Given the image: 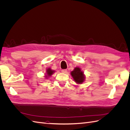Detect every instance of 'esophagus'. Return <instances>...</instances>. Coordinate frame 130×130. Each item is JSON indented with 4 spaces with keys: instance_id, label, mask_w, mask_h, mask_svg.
Listing matches in <instances>:
<instances>
[{
    "instance_id": "esophagus-1",
    "label": "esophagus",
    "mask_w": 130,
    "mask_h": 130,
    "mask_svg": "<svg viewBox=\"0 0 130 130\" xmlns=\"http://www.w3.org/2000/svg\"><path fill=\"white\" fill-rule=\"evenodd\" d=\"M67 69H62L61 70V72L62 73H66L67 72Z\"/></svg>"
}]
</instances>
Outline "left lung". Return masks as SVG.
Instances as JSON below:
<instances>
[{"instance_id":"obj_1","label":"left lung","mask_w":130,"mask_h":130,"mask_svg":"<svg viewBox=\"0 0 130 130\" xmlns=\"http://www.w3.org/2000/svg\"><path fill=\"white\" fill-rule=\"evenodd\" d=\"M71 75L74 81L77 84H82L85 80V76L80 68L76 67L71 72Z\"/></svg>"}]
</instances>
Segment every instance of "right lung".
Returning a JSON list of instances; mask_svg holds the SVG:
<instances>
[{"instance_id": "1", "label": "right lung", "mask_w": 130, "mask_h": 130, "mask_svg": "<svg viewBox=\"0 0 130 130\" xmlns=\"http://www.w3.org/2000/svg\"><path fill=\"white\" fill-rule=\"evenodd\" d=\"M54 72V70H52L51 69L48 68V69H47V70H46V74H46V75L45 77H47V76H50L53 74Z\"/></svg>"}]
</instances>
